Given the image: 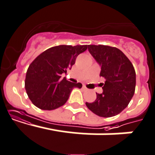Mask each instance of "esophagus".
<instances>
[{
    "label": "esophagus",
    "instance_id": "1",
    "mask_svg": "<svg viewBox=\"0 0 155 155\" xmlns=\"http://www.w3.org/2000/svg\"><path fill=\"white\" fill-rule=\"evenodd\" d=\"M83 89L84 90V91H88V89L85 86H83Z\"/></svg>",
    "mask_w": 155,
    "mask_h": 155
}]
</instances>
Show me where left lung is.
I'll return each mask as SVG.
<instances>
[{"label": "left lung", "mask_w": 155, "mask_h": 155, "mask_svg": "<svg viewBox=\"0 0 155 155\" xmlns=\"http://www.w3.org/2000/svg\"><path fill=\"white\" fill-rule=\"evenodd\" d=\"M88 51L101 67L100 76L106 81L103 93L93 103H86L91 111L101 117L118 115L128 106L135 94L136 77L133 65L124 53L108 45H88Z\"/></svg>", "instance_id": "left-lung-1"}]
</instances>
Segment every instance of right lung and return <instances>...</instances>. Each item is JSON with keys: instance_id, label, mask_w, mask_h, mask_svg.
I'll return each instance as SVG.
<instances>
[{"instance_id": "obj_1", "label": "right lung", "mask_w": 155, "mask_h": 155, "mask_svg": "<svg viewBox=\"0 0 155 155\" xmlns=\"http://www.w3.org/2000/svg\"><path fill=\"white\" fill-rule=\"evenodd\" d=\"M87 47L58 45L35 58L28 68L25 80L26 94L32 104L41 110H55L67 102L74 88H81V84L62 79L61 74L71 69L78 55Z\"/></svg>"}]
</instances>
